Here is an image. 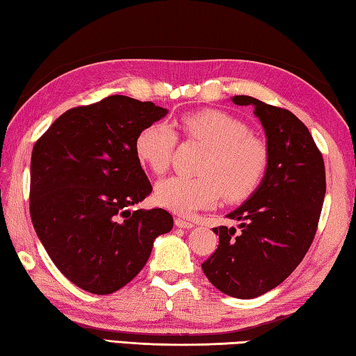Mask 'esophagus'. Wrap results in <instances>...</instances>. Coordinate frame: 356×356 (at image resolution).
<instances>
[{"label": "esophagus", "mask_w": 356, "mask_h": 356, "mask_svg": "<svg viewBox=\"0 0 356 356\" xmlns=\"http://www.w3.org/2000/svg\"><path fill=\"white\" fill-rule=\"evenodd\" d=\"M174 222H176L177 227H184V229L195 227V225H193L191 221H186V220H182V218H176V220H174Z\"/></svg>", "instance_id": "34e87169"}]
</instances>
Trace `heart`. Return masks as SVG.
Masks as SVG:
<instances>
[{
	"label": "heart",
	"instance_id": "heart-1",
	"mask_svg": "<svg viewBox=\"0 0 356 356\" xmlns=\"http://www.w3.org/2000/svg\"><path fill=\"white\" fill-rule=\"evenodd\" d=\"M177 129L186 140L206 147L197 166L200 176H172L156 185L155 201L177 215L188 216L213 207L222 196L229 202L250 197L268 168V149L250 134L243 120L220 110L184 114ZM177 136L168 124L152 122L135 138V154L154 174L168 170Z\"/></svg>",
	"mask_w": 356,
	"mask_h": 356
}]
</instances>
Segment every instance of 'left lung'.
I'll use <instances>...</instances> for the list:
<instances>
[{
  "label": "left lung",
  "instance_id": "1",
  "mask_svg": "<svg viewBox=\"0 0 356 356\" xmlns=\"http://www.w3.org/2000/svg\"><path fill=\"white\" fill-rule=\"evenodd\" d=\"M231 100L254 108L267 136L268 168L250 200L227 213L238 229L213 227L220 243L202 272L222 293L256 298L280 286L308 252L327 190L325 165L293 113L250 95Z\"/></svg>",
  "mask_w": 356,
  "mask_h": 356
}]
</instances>
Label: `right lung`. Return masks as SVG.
<instances>
[{
  "mask_svg": "<svg viewBox=\"0 0 356 356\" xmlns=\"http://www.w3.org/2000/svg\"><path fill=\"white\" fill-rule=\"evenodd\" d=\"M166 113L110 95L65 111L34 144L33 226L59 272L83 291H119L146 265L154 240L172 229L163 209H127L152 191L135 138Z\"/></svg>",
  "mask_w": 356,
  "mask_h": 356,
  "instance_id": "1",
  "label": "right lung"
}]
</instances>
